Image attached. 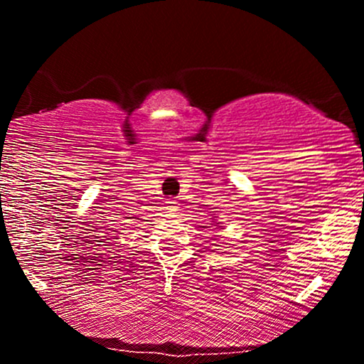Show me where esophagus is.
<instances>
[{"mask_svg":"<svg viewBox=\"0 0 364 364\" xmlns=\"http://www.w3.org/2000/svg\"><path fill=\"white\" fill-rule=\"evenodd\" d=\"M166 203H168V210L169 212H176L178 210V202L174 198H169Z\"/></svg>","mask_w":364,"mask_h":364,"instance_id":"esophagus-1","label":"esophagus"}]
</instances>
